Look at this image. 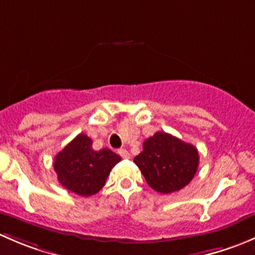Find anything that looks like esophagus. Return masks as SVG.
<instances>
[{"label": "esophagus", "instance_id": "1", "mask_svg": "<svg viewBox=\"0 0 255 255\" xmlns=\"http://www.w3.org/2000/svg\"><path fill=\"white\" fill-rule=\"evenodd\" d=\"M118 154H120V155L122 156L123 159H128V158H129V153H128V151L126 150V149H120V150H118Z\"/></svg>", "mask_w": 255, "mask_h": 255}]
</instances>
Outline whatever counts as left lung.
I'll return each instance as SVG.
<instances>
[{
    "mask_svg": "<svg viewBox=\"0 0 255 255\" xmlns=\"http://www.w3.org/2000/svg\"><path fill=\"white\" fill-rule=\"evenodd\" d=\"M199 151L165 132H156L143 143L134 163L149 186L160 194H171L186 186L197 171Z\"/></svg>",
    "mask_w": 255,
    "mask_h": 255,
    "instance_id": "8db88e82",
    "label": "left lung"
}]
</instances>
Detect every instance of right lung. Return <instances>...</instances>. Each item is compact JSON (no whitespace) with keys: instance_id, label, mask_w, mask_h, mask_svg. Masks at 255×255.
<instances>
[{"instance_id":"1","label":"right lung","mask_w":255,"mask_h":255,"mask_svg":"<svg viewBox=\"0 0 255 255\" xmlns=\"http://www.w3.org/2000/svg\"><path fill=\"white\" fill-rule=\"evenodd\" d=\"M118 161L121 156L111 149L94 150L91 138L81 133L56 154L54 170L65 189L87 197L104 187L111 169Z\"/></svg>"}]
</instances>
